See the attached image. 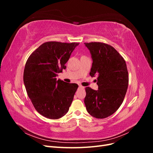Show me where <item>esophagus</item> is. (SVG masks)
Wrapping results in <instances>:
<instances>
[{"label":"esophagus","mask_w":153,"mask_h":153,"mask_svg":"<svg viewBox=\"0 0 153 153\" xmlns=\"http://www.w3.org/2000/svg\"><path fill=\"white\" fill-rule=\"evenodd\" d=\"M79 88H80V89H84V87H83L82 85H79Z\"/></svg>","instance_id":"esophagus-1"}]
</instances>
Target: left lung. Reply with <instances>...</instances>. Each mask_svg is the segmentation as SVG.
<instances>
[{
  "instance_id": "left-lung-1",
  "label": "left lung",
  "mask_w": 153,
  "mask_h": 153,
  "mask_svg": "<svg viewBox=\"0 0 153 153\" xmlns=\"http://www.w3.org/2000/svg\"><path fill=\"white\" fill-rule=\"evenodd\" d=\"M92 55L90 75H98V90L85 87L84 103L88 113L97 119L112 115L123 102L128 86L126 62L113 47L101 42L85 43Z\"/></svg>"
}]
</instances>
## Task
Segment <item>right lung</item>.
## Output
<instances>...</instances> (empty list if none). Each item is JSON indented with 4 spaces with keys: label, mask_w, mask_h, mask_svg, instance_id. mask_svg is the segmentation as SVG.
<instances>
[{
    "label": "right lung",
    "mask_w": 153,
    "mask_h": 153,
    "mask_svg": "<svg viewBox=\"0 0 153 153\" xmlns=\"http://www.w3.org/2000/svg\"><path fill=\"white\" fill-rule=\"evenodd\" d=\"M79 43L48 41L32 52L24 72L25 89L34 107L43 116L57 119L69 110L78 85L57 80Z\"/></svg>",
    "instance_id": "add662e5"
}]
</instances>
